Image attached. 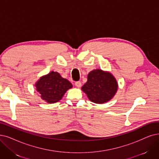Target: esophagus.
<instances>
[{
  "instance_id": "esophagus-1",
  "label": "esophagus",
  "mask_w": 159,
  "mask_h": 159,
  "mask_svg": "<svg viewBox=\"0 0 159 159\" xmlns=\"http://www.w3.org/2000/svg\"><path fill=\"white\" fill-rule=\"evenodd\" d=\"M75 85L78 87H80L81 85V83L80 81H76L75 82Z\"/></svg>"
}]
</instances>
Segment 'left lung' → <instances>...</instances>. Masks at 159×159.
<instances>
[{
  "label": "left lung",
  "instance_id": "obj_1",
  "mask_svg": "<svg viewBox=\"0 0 159 159\" xmlns=\"http://www.w3.org/2000/svg\"><path fill=\"white\" fill-rule=\"evenodd\" d=\"M117 89V82L110 72L97 69L89 73L81 90L93 102L104 104L114 97Z\"/></svg>",
  "mask_w": 159,
  "mask_h": 159
}]
</instances>
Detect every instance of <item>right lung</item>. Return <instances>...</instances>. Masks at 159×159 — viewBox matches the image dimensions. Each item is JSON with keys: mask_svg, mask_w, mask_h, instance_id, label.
Segmentation results:
<instances>
[{"mask_svg": "<svg viewBox=\"0 0 159 159\" xmlns=\"http://www.w3.org/2000/svg\"><path fill=\"white\" fill-rule=\"evenodd\" d=\"M35 87L41 94V98L49 104L57 102L69 89L72 84L66 79L62 78L57 72H52L43 75L38 81Z\"/></svg>", "mask_w": 159, "mask_h": 159, "instance_id": "add662e5", "label": "right lung"}]
</instances>
